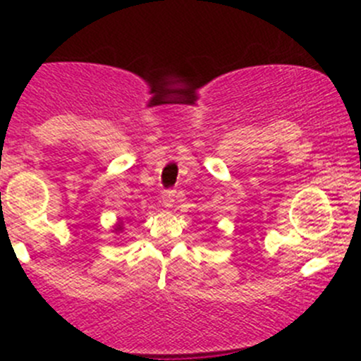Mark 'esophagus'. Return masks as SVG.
Here are the masks:
<instances>
[{
	"label": "esophagus",
	"mask_w": 361,
	"mask_h": 361,
	"mask_svg": "<svg viewBox=\"0 0 361 361\" xmlns=\"http://www.w3.org/2000/svg\"><path fill=\"white\" fill-rule=\"evenodd\" d=\"M177 198H179V195H177L176 189H165V191L161 192V202H163V205L169 207V208L176 205Z\"/></svg>",
	"instance_id": "obj_1"
}]
</instances>
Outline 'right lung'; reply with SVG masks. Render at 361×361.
I'll return each instance as SVG.
<instances>
[{
	"label": "right lung",
	"instance_id": "right-lung-1",
	"mask_svg": "<svg viewBox=\"0 0 361 361\" xmlns=\"http://www.w3.org/2000/svg\"><path fill=\"white\" fill-rule=\"evenodd\" d=\"M118 229H121V226H120V228H118Z\"/></svg>",
	"mask_w": 361,
	"mask_h": 361
}]
</instances>
